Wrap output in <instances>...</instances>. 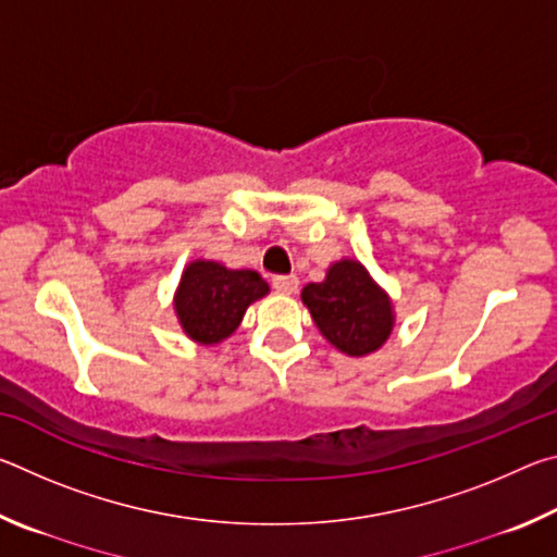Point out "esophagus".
<instances>
[{
	"label": "esophagus",
	"mask_w": 557,
	"mask_h": 557,
	"mask_svg": "<svg viewBox=\"0 0 557 557\" xmlns=\"http://www.w3.org/2000/svg\"><path fill=\"white\" fill-rule=\"evenodd\" d=\"M297 287H299V280L295 275L272 277V289L280 292V295H295Z\"/></svg>",
	"instance_id": "obj_1"
}]
</instances>
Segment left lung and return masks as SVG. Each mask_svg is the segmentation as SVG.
Masks as SVG:
<instances>
[{
    "instance_id": "1",
    "label": "left lung",
    "mask_w": 557,
    "mask_h": 557,
    "mask_svg": "<svg viewBox=\"0 0 557 557\" xmlns=\"http://www.w3.org/2000/svg\"><path fill=\"white\" fill-rule=\"evenodd\" d=\"M301 301L326 342L346 356L375 354L395 329L391 295L356 258L332 262L322 282L305 285Z\"/></svg>"
}]
</instances>
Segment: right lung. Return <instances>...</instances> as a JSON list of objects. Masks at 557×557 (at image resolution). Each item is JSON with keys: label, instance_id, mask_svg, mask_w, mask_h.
<instances>
[{"label": "right lung", "instance_id": "right-lung-1", "mask_svg": "<svg viewBox=\"0 0 557 557\" xmlns=\"http://www.w3.org/2000/svg\"><path fill=\"white\" fill-rule=\"evenodd\" d=\"M270 295L256 270H231L223 262H188L174 292V314L184 334L199 346H215L235 334L252 301Z\"/></svg>", "mask_w": 557, "mask_h": 557}]
</instances>
